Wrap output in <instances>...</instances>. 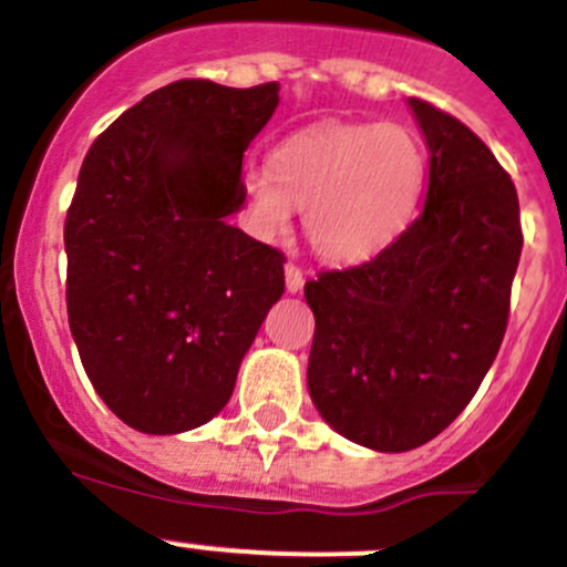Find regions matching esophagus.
Returning a JSON list of instances; mask_svg holds the SVG:
<instances>
[{"instance_id": "esophagus-1", "label": "esophagus", "mask_w": 567, "mask_h": 567, "mask_svg": "<svg viewBox=\"0 0 567 567\" xmlns=\"http://www.w3.org/2000/svg\"><path fill=\"white\" fill-rule=\"evenodd\" d=\"M285 285H288V293H299L305 288V271L296 262L285 266Z\"/></svg>"}]
</instances>
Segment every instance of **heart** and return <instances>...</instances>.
Returning <instances> with one entry per match:
<instances>
[{
	"mask_svg": "<svg viewBox=\"0 0 567 567\" xmlns=\"http://www.w3.org/2000/svg\"><path fill=\"white\" fill-rule=\"evenodd\" d=\"M427 153L403 125H318L279 142L271 169L249 164L241 186L266 241L305 208V236L323 260L364 262L390 249L425 194Z\"/></svg>",
	"mask_w": 567,
	"mask_h": 567,
	"instance_id": "b5f03b06",
	"label": "heart"
}]
</instances>
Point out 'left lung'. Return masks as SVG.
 Masks as SVG:
<instances>
[{"instance_id": "obj_1", "label": "left lung", "mask_w": 567, "mask_h": 567, "mask_svg": "<svg viewBox=\"0 0 567 567\" xmlns=\"http://www.w3.org/2000/svg\"><path fill=\"white\" fill-rule=\"evenodd\" d=\"M409 106L431 153L422 214L373 260L305 285L312 403L379 453L431 442L466 409L499 353L524 247L516 186L488 145L427 101Z\"/></svg>"}]
</instances>
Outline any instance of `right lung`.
Listing matches in <instances>:
<instances>
[{
  "instance_id": "add662e5",
  "label": "right lung",
  "mask_w": 567,
  "mask_h": 567,
  "mask_svg": "<svg viewBox=\"0 0 567 567\" xmlns=\"http://www.w3.org/2000/svg\"><path fill=\"white\" fill-rule=\"evenodd\" d=\"M279 84L181 79L93 142L65 216L68 323L84 373L134 431L183 433L230 400L285 290V255L227 216Z\"/></svg>"
}]
</instances>
